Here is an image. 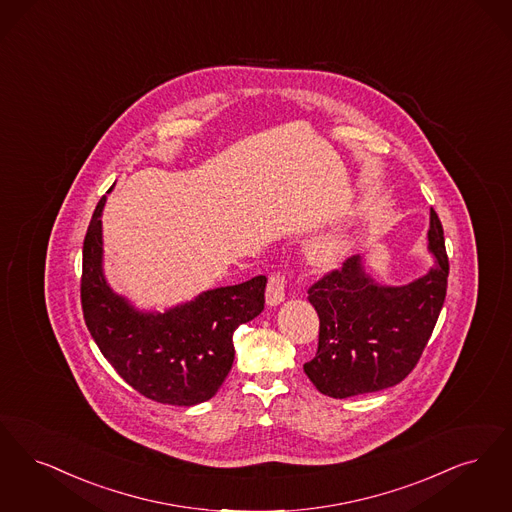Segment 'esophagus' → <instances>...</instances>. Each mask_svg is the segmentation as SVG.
Instances as JSON below:
<instances>
[{"label": "esophagus", "instance_id": "34e87169", "mask_svg": "<svg viewBox=\"0 0 512 512\" xmlns=\"http://www.w3.org/2000/svg\"><path fill=\"white\" fill-rule=\"evenodd\" d=\"M283 300H285V277L281 273H273L267 283L266 304L279 306Z\"/></svg>", "mask_w": 512, "mask_h": 512}]
</instances>
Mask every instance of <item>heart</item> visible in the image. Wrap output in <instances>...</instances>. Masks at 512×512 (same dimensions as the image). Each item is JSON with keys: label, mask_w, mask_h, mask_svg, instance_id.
Listing matches in <instances>:
<instances>
[{"label": "heart", "mask_w": 512, "mask_h": 512, "mask_svg": "<svg viewBox=\"0 0 512 512\" xmlns=\"http://www.w3.org/2000/svg\"><path fill=\"white\" fill-rule=\"evenodd\" d=\"M352 250V241L344 231H334L315 239L306 250L308 264L317 271H334L346 262Z\"/></svg>", "instance_id": "1"}]
</instances>
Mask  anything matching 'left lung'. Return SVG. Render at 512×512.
<instances>
[{"label":"left lung","mask_w":512,"mask_h":512,"mask_svg":"<svg viewBox=\"0 0 512 512\" xmlns=\"http://www.w3.org/2000/svg\"><path fill=\"white\" fill-rule=\"evenodd\" d=\"M428 252L434 264L423 277L382 285L352 256L308 290L319 315V346L304 373L336 400L396 386L417 365L444 306L449 262L444 229L430 210Z\"/></svg>","instance_id":"left-lung-1"}]
</instances>
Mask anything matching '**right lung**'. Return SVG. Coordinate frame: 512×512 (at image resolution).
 Here are the masks:
<instances>
[{
  "label": "right lung",
  "instance_id": "1",
  "mask_svg": "<svg viewBox=\"0 0 512 512\" xmlns=\"http://www.w3.org/2000/svg\"><path fill=\"white\" fill-rule=\"evenodd\" d=\"M105 202L107 195L84 239L80 292L89 333L116 373L145 398L185 407L210 400L231 371L235 329L264 310L266 275L204 290L166 312L137 310L105 277Z\"/></svg>",
  "mask_w": 512,
  "mask_h": 512
}]
</instances>
